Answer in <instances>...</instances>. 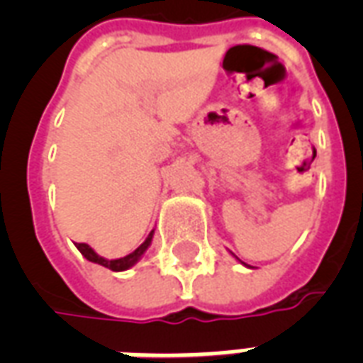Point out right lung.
I'll return each instance as SVG.
<instances>
[{
	"instance_id": "add662e5",
	"label": "right lung",
	"mask_w": 363,
	"mask_h": 363,
	"mask_svg": "<svg viewBox=\"0 0 363 363\" xmlns=\"http://www.w3.org/2000/svg\"><path fill=\"white\" fill-rule=\"evenodd\" d=\"M152 235H154V232L148 233V238L145 239V242H141V245H139V247H137L131 254H128V256H124V258H118V259L101 258V256H98V254L94 252L92 247H88L86 242H75V245H77V248L81 250L82 256H84L86 259H90V262H94V264H99V265H104V267H109L111 271H124V269H130L131 265L137 264V259L141 258L143 254H145V250L150 247Z\"/></svg>"
}]
</instances>
